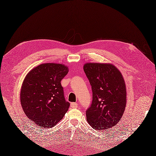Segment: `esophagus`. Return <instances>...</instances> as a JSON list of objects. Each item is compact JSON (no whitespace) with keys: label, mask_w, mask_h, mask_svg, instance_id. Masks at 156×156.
Returning <instances> with one entry per match:
<instances>
[{"label":"esophagus","mask_w":156,"mask_h":156,"mask_svg":"<svg viewBox=\"0 0 156 156\" xmlns=\"http://www.w3.org/2000/svg\"><path fill=\"white\" fill-rule=\"evenodd\" d=\"M70 107L71 108H77V104L74 103V102H71L70 104Z\"/></svg>","instance_id":"esophagus-1"}]
</instances>
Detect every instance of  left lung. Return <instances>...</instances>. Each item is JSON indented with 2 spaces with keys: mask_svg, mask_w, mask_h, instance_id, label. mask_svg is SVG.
I'll list each match as a JSON object with an SVG mask.
<instances>
[{
  "mask_svg": "<svg viewBox=\"0 0 156 156\" xmlns=\"http://www.w3.org/2000/svg\"><path fill=\"white\" fill-rule=\"evenodd\" d=\"M83 69L92 91V102L86 111L88 123L98 130L112 128L120 121L126 106L123 77L112 64L88 63Z\"/></svg>",
  "mask_w": 156,
  "mask_h": 156,
  "instance_id": "1",
  "label": "left lung"
}]
</instances>
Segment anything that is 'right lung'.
Listing matches in <instances>:
<instances>
[{
    "instance_id": "obj_1",
    "label": "right lung",
    "mask_w": 156,
    "mask_h": 156,
    "mask_svg": "<svg viewBox=\"0 0 156 156\" xmlns=\"http://www.w3.org/2000/svg\"><path fill=\"white\" fill-rule=\"evenodd\" d=\"M68 73L67 66L47 63L29 71L21 88L23 112L41 128H51L68 110L61 81Z\"/></svg>"
}]
</instances>
